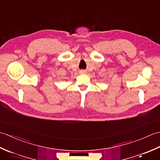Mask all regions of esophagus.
<instances>
[{
  "label": "esophagus",
  "mask_w": 160,
  "mask_h": 160,
  "mask_svg": "<svg viewBox=\"0 0 160 160\" xmlns=\"http://www.w3.org/2000/svg\"><path fill=\"white\" fill-rule=\"evenodd\" d=\"M80 73L81 74H85V73H87V71H86L85 70H81V71H80Z\"/></svg>",
  "instance_id": "obj_1"
}]
</instances>
